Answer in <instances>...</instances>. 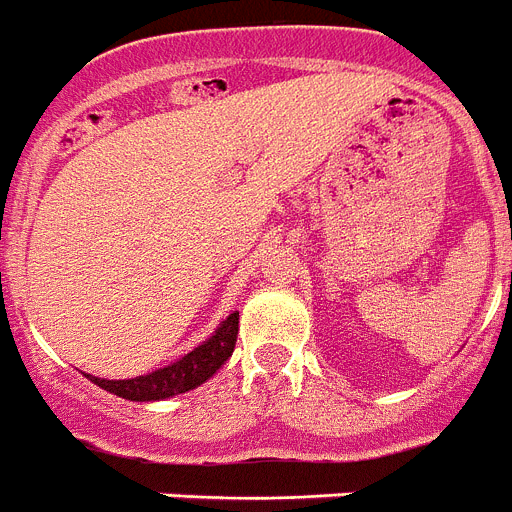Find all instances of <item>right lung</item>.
Returning <instances> with one entry per match:
<instances>
[{"label": "right lung", "instance_id": "obj_1", "mask_svg": "<svg viewBox=\"0 0 512 512\" xmlns=\"http://www.w3.org/2000/svg\"><path fill=\"white\" fill-rule=\"evenodd\" d=\"M235 339H238V310L230 313L225 321H220V326L214 329L207 342H202L199 347L191 349L189 355L178 357L176 362H170L165 368L137 375V378H126V381H108V378H95V375L87 373L85 378H90L103 391L121 396L126 401H163L207 383L225 365L227 357L233 355Z\"/></svg>", "mask_w": 512, "mask_h": 512}]
</instances>
